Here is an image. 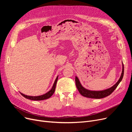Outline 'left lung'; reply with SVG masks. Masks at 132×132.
<instances>
[{
    "label": "left lung",
    "mask_w": 132,
    "mask_h": 132,
    "mask_svg": "<svg viewBox=\"0 0 132 132\" xmlns=\"http://www.w3.org/2000/svg\"><path fill=\"white\" fill-rule=\"evenodd\" d=\"M123 73H124V67L122 63V71L121 76L120 78H119V80L117 81V83L115 85L110 87V88L105 90L95 91H90V90H87L81 86V85L79 82L78 78L77 77H75L76 85L79 92L84 97H85L87 98H94V99L103 98L110 95L114 91V90L117 88L119 84L120 83V82L121 81L123 76Z\"/></svg>",
    "instance_id": "8db88e82"
}]
</instances>
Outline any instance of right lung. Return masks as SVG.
<instances>
[{
	"label": "right lung",
	"instance_id": "right-lung-1",
	"mask_svg": "<svg viewBox=\"0 0 132 132\" xmlns=\"http://www.w3.org/2000/svg\"><path fill=\"white\" fill-rule=\"evenodd\" d=\"M58 79V76L56 77L55 82L54 83V85L52 87V89L50 90L49 91H48L47 93H46L45 95H43L42 96H27L25 95L24 94L20 93L21 94V95L22 96H23L24 98H26L27 99H30V100H45V99H47L51 97L55 92V88H56V83H57V81Z\"/></svg>",
	"mask_w": 132,
	"mask_h": 132
}]
</instances>
